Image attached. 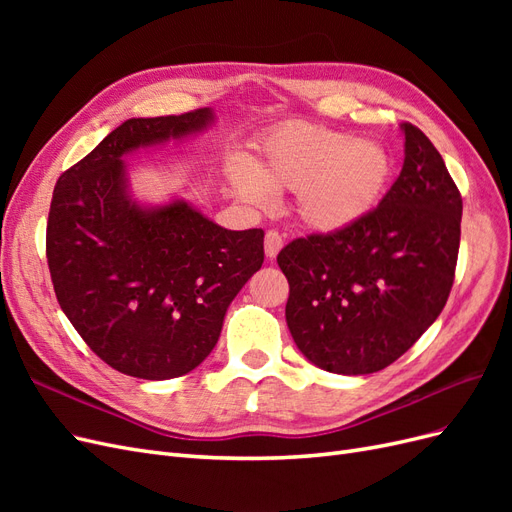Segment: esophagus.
Instances as JSON below:
<instances>
[{
	"label": "esophagus",
	"instance_id": "esophagus-1",
	"mask_svg": "<svg viewBox=\"0 0 512 512\" xmlns=\"http://www.w3.org/2000/svg\"><path fill=\"white\" fill-rule=\"evenodd\" d=\"M282 245H284V239H282L280 232L269 230L267 235H265V254H267V258L273 260L277 254H280Z\"/></svg>",
	"mask_w": 512,
	"mask_h": 512
}]
</instances>
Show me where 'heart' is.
Instances as JSON below:
<instances>
[{
	"label": "heart",
	"instance_id": "obj_1",
	"mask_svg": "<svg viewBox=\"0 0 512 512\" xmlns=\"http://www.w3.org/2000/svg\"><path fill=\"white\" fill-rule=\"evenodd\" d=\"M391 177V151L380 141L294 123L269 138L252 170L232 168L230 183L254 209H269L273 192H294L297 218L320 235H335L380 205Z\"/></svg>",
	"mask_w": 512,
	"mask_h": 512
}]
</instances>
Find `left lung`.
<instances>
[{
    "mask_svg": "<svg viewBox=\"0 0 512 512\" xmlns=\"http://www.w3.org/2000/svg\"><path fill=\"white\" fill-rule=\"evenodd\" d=\"M404 132V168L365 220L294 239L277 254L286 322L309 363L374 374L410 350L446 305L461 237V194L429 138Z\"/></svg>",
    "mask_w": 512,
    "mask_h": 512,
    "instance_id": "left-lung-1",
    "label": "left lung"
}]
</instances>
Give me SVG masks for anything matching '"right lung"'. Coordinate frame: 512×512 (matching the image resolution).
Instances as JSON below:
<instances>
[{"mask_svg":"<svg viewBox=\"0 0 512 512\" xmlns=\"http://www.w3.org/2000/svg\"><path fill=\"white\" fill-rule=\"evenodd\" d=\"M211 108L123 121L59 177L46 258L57 301L121 374L168 380L203 363L228 305L262 267L265 232L226 230L183 198L141 203L126 158L209 130Z\"/></svg>","mask_w":512,"mask_h":512,"instance_id":"obj_1","label":"right lung"}]
</instances>
